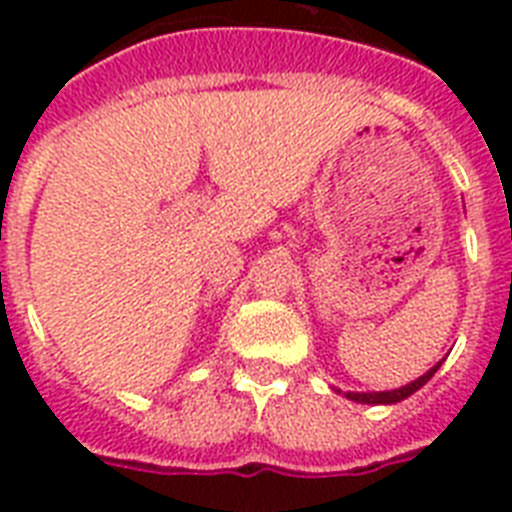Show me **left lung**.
Returning <instances> with one entry per match:
<instances>
[{
	"label": "left lung",
	"instance_id": "obj_1",
	"mask_svg": "<svg viewBox=\"0 0 512 512\" xmlns=\"http://www.w3.org/2000/svg\"><path fill=\"white\" fill-rule=\"evenodd\" d=\"M438 366H441V361H438L430 372H425L422 377H417L414 382H409V385H404V388H396V390H382V393H345V396L350 398V401H358V404H398V401H404V398H409L414 393V390H420L425 382L433 377V374L438 372Z\"/></svg>",
	"mask_w": 512,
	"mask_h": 512
}]
</instances>
